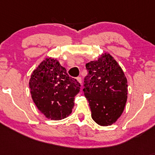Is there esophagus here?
I'll list each match as a JSON object with an SVG mask.
<instances>
[{
  "label": "esophagus",
  "mask_w": 155,
  "mask_h": 155,
  "mask_svg": "<svg viewBox=\"0 0 155 155\" xmlns=\"http://www.w3.org/2000/svg\"><path fill=\"white\" fill-rule=\"evenodd\" d=\"M76 79H77L78 82H79L80 84H81V78L80 77V76H78V77L76 78Z\"/></svg>",
  "instance_id": "esophagus-1"
}]
</instances>
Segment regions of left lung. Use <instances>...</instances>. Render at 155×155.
Here are the masks:
<instances>
[{
	"mask_svg": "<svg viewBox=\"0 0 155 155\" xmlns=\"http://www.w3.org/2000/svg\"><path fill=\"white\" fill-rule=\"evenodd\" d=\"M83 92L91 116L101 126L114 123L123 112L127 97V81L113 57L105 53L95 61L86 64Z\"/></svg>",
	"mask_w": 155,
	"mask_h": 155,
	"instance_id": "obj_1",
	"label": "left lung"
}]
</instances>
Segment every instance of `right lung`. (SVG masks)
<instances>
[{"label": "right lung", "mask_w": 155, "mask_h": 155, "mask_svg": "<svg viewBox=\"0 0 155 155\" xmlns=\"http://www.w3.org/2000/svg\"><path fill=\"white\" fill-rule=\"evenodd\" d=\"M29 87L39 111L48 119L60 120L72 112L81 85L56 59L47 58L33 71Z\"/></svg>", "instance_id": "add662e5"}]
</instances>
